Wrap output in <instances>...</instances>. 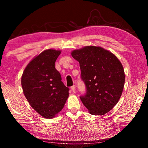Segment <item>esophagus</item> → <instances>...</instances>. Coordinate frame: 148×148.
Segmentation results:
<instances>
[{
	"label": "esophagus",
	"instance_id": "obj_1",
	"mask_svg": "<svg viewBox=\"0 0 148 148\" xmlns=\"http://www.w3.org/2000/svg\"><path fill=\"white\" fill-rule=\"evenodd\" d=\"M71 90L72 91H73L74 92H76V86H72L71 87Z\"/></svg>",
	"mask_w": 148,
	"mask_h": 148
}]
</instances>
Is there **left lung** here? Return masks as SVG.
I'll return each mask as SVG.
<instances>
[{"mask_svg":"<svg viewBox=\"0 0 148 148\" xmlns=\"http://www.w3.org/2000/svg\"><path fill=\"white\" fill-rule=\"evenodd\" d=\"M79 62L81 79L86 93L80 99L89 113L101 116L108 113L118 102L125 84V72L116 56L101 47L86 46L72 51Z\"/></svg>","mask_w":148,"mask_h":148,"instance_id":"8db88e82","label":"left lung"}]
</instances>
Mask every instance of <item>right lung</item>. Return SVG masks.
Masks as SVG:
<instances>
[{
	"mask_svg": "<svg viewBox=\"0 0 148 148\" xmlns=\"http://www.w3.org/2000/svg\"><path fill=\"white\" fill-rule=\"evenodd\" d=\"M60 50L46 49L27 64L21 77L23 93L30 105L45 118H52L63 108L69 88L55 67Z\"/></svg>",
	"mask_w": 148,
	"mask_h": 148,
	"instance_id": "right-lung-1",
	"label": "right lung"
}]
</instances>
